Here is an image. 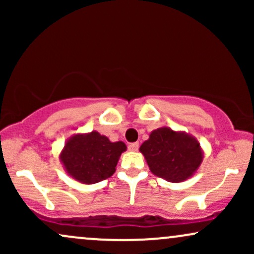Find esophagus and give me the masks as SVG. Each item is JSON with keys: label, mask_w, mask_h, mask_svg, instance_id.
Listing matches in <instances>:
<instances>
[{"label": "esophagus", "mask_w": 254, "mask_h": 254, "mask_svg": "<svg viewBox=\"0 0 254 254\" xmlns=\"http://www.w3.org/2000/svg\"><path fill=\"white\" fill-rule=\"evenodd\" d=\"M138 143H137V142H135V143H130L129 145H127V148H129V150L130 151H137L138 150Z\"/></svg>", "instance_id": "34e87169"}]
</instances>
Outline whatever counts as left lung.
<instances>
[{"label": "left lung", "instance_id": "1", "mask_svg": "<svg viewBox=\"0 0 254 254\" xmlns=\"http://www.w3.org/2000/svg\"><path fill=\"white\" fill-rule=\"evenodd\" d=\"M149 170L171 183H182L196 173L203 161V149L196 137L168 127L153 130L139 147Z\"/></svg>", "mask_w": 254, "mask_h": 254}]
</instances>
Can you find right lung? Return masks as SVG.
I'll return each mask as SVG.
<instances>
[{
	"label": "right lung",
	"instance_id": "add662e5",
	"mask_svg": "<svg viewBox=\"0 0 254 254\" xmlns=\"http://www.w3.org/2000/svg\"><path fill=\"white\" fill-rule=\"evenodd\" d=\"M127 150L124 142H111L98 131L76 133L64 143L60 161L69 177L92 185L107 179L116 172L119 157Z\"/></svg>",
	"mask_w": 254,
	"mask_h": 254
}]
</instances>
